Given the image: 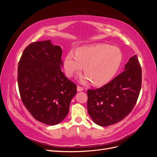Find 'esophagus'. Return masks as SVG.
<instances>
[{"label": "esophagus", "mask_w": 157, "mask_h": 157, "mask_svg": "<svg viewBox=\"0 0 157 157\" xmlns=\"http://www.w3.org/2000/svg\"><path fill=\"white\" fill-rule=\"evenodd\" d=\"M83 90H84V88L80 86H77V91L78 92H82V91H83Z\"/></svg>", "instance_id": "esophagus-1"}]
</instances>
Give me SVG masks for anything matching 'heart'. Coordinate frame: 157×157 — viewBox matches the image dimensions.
Returning <instances> with one entry per match:
<instances>
[{"label": "heart", "instance_id": "b5f03b06", "mask_svg": "<svg viewBox=\"0 0 157 157\" xmlns=\"http://www.w3.org/2000/svg\"><path fill=\"white\" fill-rule=\"evenodd\" d=\"M122 54L116 46L107 44H96L80 46L75 51L69 52L64 59L65 74L73 77L82 69L85 73L80 78L81 83L92 81L96 85L107 83L119 69Z\"/></svg>", "mask_w": 157, "mask_h": 157}]
</instances>
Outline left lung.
<instances>
[{"instance_id":"obj_1","label":"left lung","mask_w":157,"mask_h":157,"mask_svg":"<svg viewBox=\"0 0 157 157\" xmlns=\"http://www.w3.org/2000/svg\"><path fill=\"white\" fill-rule=\"evenodd\" d=\"M124 70L102 87L87 91L88 113L99 126L121 121L136 105L141 86V69L136 55L129 59Z\"/></svg>"}]
</instances>
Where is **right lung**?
Listing matches in <instances>:
<instances>
[{
    "label": "right lung",
    "instance_id": "obj_1",
    "mask_svg": "<svg viewBox=\"0 0 157 157\" xmlns=\"http://www.w3.org/2000/svg\"><path fill=\"white\" fill-rule=\"evenodd\" d=\"M62 49L50 40L27 46L19 61L17 83L23 103L38 121L50 126L67 115L77 85L61 71Z\"/></svg>",
    "mask_w": 157,
    "mask_h": 157
}]
</instances>
